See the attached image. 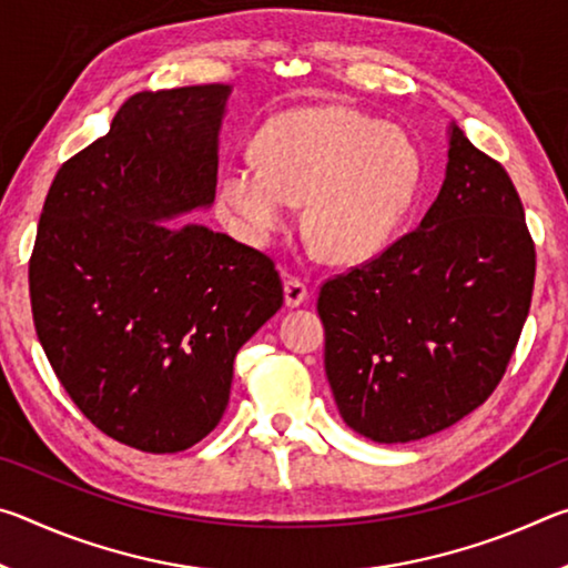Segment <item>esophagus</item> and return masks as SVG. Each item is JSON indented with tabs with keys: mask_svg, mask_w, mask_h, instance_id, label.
<instances>
[{
	"mask_svg": "<svg viewBox=\"0 0 568 568\" xmlns=\"http://www.w3.org/2000/svg\"><path fill=\"white\" fill-rule=\"evenodd\" d=\"M307 301V287L291 277V281H285V305L287 307H297Z\"/></svg>",
	"mask_w": 568,
	"mask_h": 568,
	"instance_id": "obj_1",
	"label": "esophagus"
}]
</instances>
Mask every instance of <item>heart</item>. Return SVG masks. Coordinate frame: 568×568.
Segmentation results:
<instances>
[{
  "mask_svg": "<svg viewBox=\"0 0 568 568\" xmlns=\"http://www.w3.org/2000/svg\"><path fill=\"white\" fill-rule=\"evenodd\" d=\"M257 162L235 160L220 178L233 233L267 245L305 203V233L333 265H361L396 235L416 200L420 160L406 132L343 108L273 118L255 140Z\"/></svg>",
  "mask_w": 568,
  "mask_h": 568,
  "instance_id": "b5f03b06",
  "label": "heart"
}]
</instances>
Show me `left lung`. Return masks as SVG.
Segmentation results:
<instances>
[{
	"mask_svg": "<svg viewBox=\"0 0 568 568\" xmlns=\"http://www.w3.org/2000/svg\"><path fill=\"white\" fill-rule=\"evenodd\" d=\"M534 275L511 178L450 122L444 185L420 225L321 287L343 420L376 444H408L476 410L511 361Z\"/></svg>",
	"mask_w": 568,
	"mask_h": 568,
	"instance_id": "1",
	"label": "left lung"
}]
</instances>
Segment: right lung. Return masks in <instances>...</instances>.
<instances>
[{"label":"right lung","instance_id":"add662e5","mask_svg":"<svg viewBox=\"0 0 568 568\" xmlns=\"http://www.w3.org/2000/svg\"><path fill=\"white\" fill-rule=\"evenodd\" d=\"M230 84L138 92L47 192L30 297L57 378L102 434L178 454L213 430L233 363L283 305L271 257L197 223Z\"/></svg>","mask_w":568,"mask_h":568}]
</instances>
